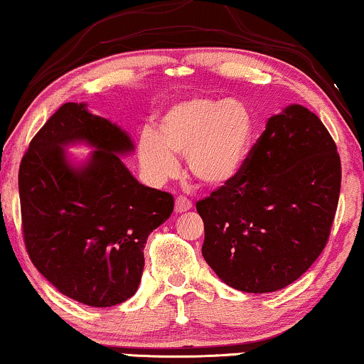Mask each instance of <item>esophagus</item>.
I'll use <instances>...</instances> for the list:
<instances>
[{"mask_svg":"<svg viewBox=\"0 0 364 364\" xmlns=\"http://www.w3.org/2000/svg\"><path fill=\"white\" fill-rule=\"evenodd\" d=\"M191 206L193 203L185 196H178L176 201H174V210H176V213H183V211L191 210Z\"/></svg>","mask_w":364,"mask_h":364,"instance_id":"34e87169","label":"esophagus"}]
</instances>
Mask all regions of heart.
I'll return each instance as SVG.
<instances>
[{
    "label": "heart",
    "instance_id": "1",
    "mask_svg": "<svg viewBox=\"0 0 364 364\" xmlns=\"http://www.w3.org/2000/svg\"><path fill=\"white\" fill-rule=\"evenodd\" d=\"M254 136V119L240 100L195 95L161 114L158 129H144L137 141L141 166L156 181L179 171L186 156L196 179L222 186L240 171Z\"/></svg>",
    "mask_w": 364,
    "mask_h": 364
}]
</instances>
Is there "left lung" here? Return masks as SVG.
Segmentation results:
<instances>
[{
	"mask_svg": "<svg viewBox=\"0 0 364 364\" xmlns=\"http://www.w3.org/2000/svg\"><path fill=\"white\" fill-rule=\"evenodd\" d=\"M341 190V159L321 119L289 105L267 122L237 176L196 203L201 254L237 291L287 287L329 240Z\"/></svg>",
	"mask_w": 364,
	"mask_h": 364,
	"instance_id": "8db88e82",
	"label": "left lung"
}]
</instances>
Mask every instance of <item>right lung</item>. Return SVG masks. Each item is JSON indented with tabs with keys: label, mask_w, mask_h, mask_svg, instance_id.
I'll return each instance as SVG.
<instances>
[{
	"label": "right lung",
	"mask_w": 364,
	"mask_h": 364,
	"mask_svg": "<svg viewBox=\"0 0 364 364\" xmlns=\"http://www.w3.org/2000/svg\"><path fill=\"white\" fill-rule=\"evenodd\" d=\"M96 151L80 170L63 146ZM121 127L67 102L36 132L18 173L21 232L30 260L63 296L94 307L134 296L146 240L173 213L174 198L141 185L119 154L132 151Z\"/></svg>",
	"instance_id": "right-lung-1"
}]
</instances>
